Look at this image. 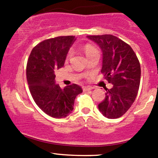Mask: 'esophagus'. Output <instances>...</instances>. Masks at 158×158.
Listing matches in <instances>:
<instances>
[{
	"label": "esophagus",
	"instance_id": "1",
	"mask_svg": "<svg viewBox=\"0 0 158 158\" xmlns=\"http://www.w3.org/2000/svg\"><path fill=\"white\" fill-rule=\"evenodd\" d=\"M82 89H83V91H85V92H86V91H90V90H92V87H90V86H84L83 88H82Z\"/></svg>",
	"mask_w": 158,
	"mask_h": 158
}]
</instances>
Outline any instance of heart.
<instances>
[{"label":"heart","mask_w":158,"mask_h":158,"mask_svg":"<svg viewBox=\"0 0 158 158\" xmlns=\"http://www.w3.org/2000/svg\"><path fill=\"white\" fill-rule=\"evenodd\" d=\"M84 51H85V53L86 56H89V54L92 53V52H96L97 49L95 48V47H93L92 46H90V45H86L85 47H84ZM72 54H73V52L72 51H70L69 52V54H68V56H71Z\"/></svg>","instance_id":"obj_1"}]
</instances>
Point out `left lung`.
I'll use <instances>...</instances> for the list:
<instances>
[{
    "label": "left lung",
    "instance_id": "left-lung-1",
    "mask_svg": "<svg viewBox=\"0 0 158 158\" xmlns=\"http://www.w3.org/2000/svg\"><path fill=\"white\" fill-rule=\"evenodd\" d=\"M102 52L101 72L111 89H106V98L98 104L100 112L108 118H118L130 109L138 95L141 66L131 47L113 35L87 36Z\"/></svg>",
    "mask_w": 158,
    "mask_h": 158
}]
</instances>
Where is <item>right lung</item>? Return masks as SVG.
<instances>
[{
  "label": "right lung",
  "instance_id": "right-lung-1",
  "mask_svg": "<svg viewBox=\"0 0 158 158\" xmlns=\"http://www.w3.org/2000/svg\"><path fill=\"white\" fill-rule=\"evenodd\" d=\"M74 36L46 40L32 49L27 65V79L38 107L56 118L68 116L73 110L76 97L82 89L76 84L61 89L56 84L55 70L64 66Z\"/></svg>",
  "mask_w": 158,
  "mask_h": 158
}]
</instances>
